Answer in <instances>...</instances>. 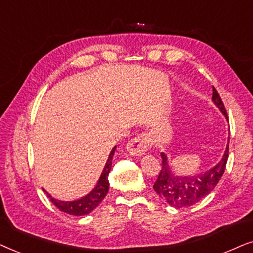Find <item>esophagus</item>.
I'll return each instance as SVG.
<instances>
[{"label":"esophagus","instance_id":"esophagus-1","mask_svg":"<svg viewBox=\"0 0 253 253\" xmlns=\"http://www.w3.org/2000/svg\"><path fill=\"white\" fill-rule=\"evenodd\" d=\"M151 147V139L148 134H141V135L134 137L127 143V151L132 156H142L146 151Z\"/></svg>","mask_w":253,"mask_h":253}]
</instances>
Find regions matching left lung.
Here are the masks:
<instances>
[{"label": "left lung", "instance_id": "1", "mask_svg": "<svg viewBox=\"0 0 253 253\" xmlns=\"http://www.w3.org/2000/svg\"><path fill=\"white\" fill-rule=\"evenodd\" d=\"M211 100L228 119L223 102L214 86ZM228 153L229 141L223 156L216 166L207 170L206 172L198 173L195 176H177L174 174L169 166L167 155L161 153L162 169L153 186L155 192L162 200L174 208L193 206L210 194L220 181L222 174L224 172L225 164H227Z\"/></svg>", "mask_w": 253, "mask_h": 253}]
</instances>
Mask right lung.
Returning a JSON list of instances; mask_svg holds the SVG:
<instances>
[{"mask_svg":"<svg viewBox=\"0 0 253 253\" xmlns=\"http://www.w3.org/2000/svg\"><path fill=\"white\" fill-rule=\"evenodd\" d=\"M116 148L117 147H114L113 149L111 150L105 167H104L103 172L99 177L98 183H97L95 188H93L89 194H86L85 197L74 201H61L58 199H54V198H52V195L48 194L45 191L47 197H48L49 200L54 204V206L59 208V210L63 211V213L75 215V216H82V215L91 213V211L102 203L104 198H105V195L107 194V192H109V173L111 171V168H112V160Z\"/></svg>","mask_w":253,"mask_h":253,"instance_id":"add662e5","label":"right lung"}]
</instances>
